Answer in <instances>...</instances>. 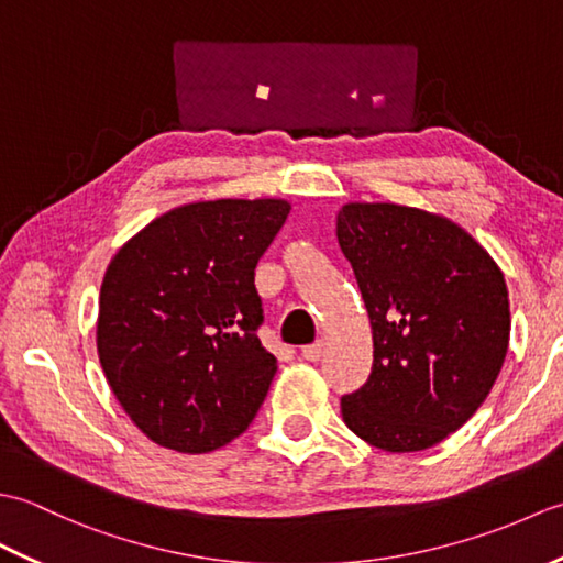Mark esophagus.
Here are the masks:
<instances>
[{"instance_id":"obj_1","label":"esophagus","mask_w":563,"mask_h":563,"mask_svg":"<svg viewBox=\"0 0 563 563\" xmlns=\"http://www.w3.org/2000/svg\"><path fill=\"white\" fill-rule=\"evenodd\" d=\"M321 355H324V343H321V341H317L312 345H305V349H302V357L309 363H317Z\"/></svg>"}]
</instances>
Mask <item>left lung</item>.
Masks as SVG:
<instances>
[{"mask_svg":"<svg viewBox=\"0 0 563 563\" xmlns=\"http://www.w3.org/2000/svg\"><path fill=\"white\" fill-rule=\"evenodd\" d=\"M336 236L375 349L365 385L341 399L343 421L379 450L433 448L470 421L504 367V273L460 224L397 202H345Z\"/></svg>","mask_w":563,"mask_h":563,"instance_id":"obj_1","label":"left lung"}]
</instances>
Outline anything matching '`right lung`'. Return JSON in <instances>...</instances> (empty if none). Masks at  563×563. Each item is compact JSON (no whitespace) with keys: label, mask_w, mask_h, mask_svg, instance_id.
I'll return each mask as SVG.
<instances>
[{"label":"right lung","mask_w":563,"mask_h":563,"mask_svg":"<svg viewBox=\"0 0 563 563\" xmlns=\"http://www.w3.org/2000/svg\"><path fill=\"white\" fill-rule=\"evenodd\" d=\"M288 212L280 198L188 202L109 263L99 361L130 421L157 445L212 452L254 421L278 369L256 336L254 271Z\"/></svg>","instance_id":"1"}]
</instances>
